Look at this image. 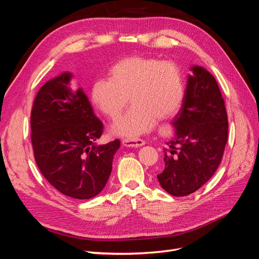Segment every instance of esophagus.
Instances as JSON below:
<instances>
[{
    "label": "esophagus",
    "instance_id": "esophagus-1",
    "mask_svg": "<svg viewBox=\"0 0 259 259\" xmlns=\"http://www.w3.org/2000/svg\"><path fill=\"white\" fill-rule=\"evenodd\" d=\"M122 145L124 147H128V148H138V147L144 146L145 142L143 139H139V138L127 137V138H124L122 140Z\"/></svg>",
    "mask_w": 259,
    "mask_h": 259
}]
</instances>
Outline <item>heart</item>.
Segmentation results:
<instances>
[{"label":"heart","instance_id":"1","mask_svg":"<svg viewBox=\"0 0 259 259\" xmlns=\"http://www.w3.org/2000/svg\"><path fill=\"white\" fill-rule=\"evenodd\" d=\"M108 74L109 79L93 83L91 99L101 113L116 120L127 107L130 97L132 108L112 127L117 135L144 134L153 127L155 119H167L183 101V74L173 62L131 57L111 66Z\"/></svg>","mask_w":259,"mask_h":259}]
</instances>
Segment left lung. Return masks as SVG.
<instances>
[{
  "mask_svg": "<svg viewBox=\"0 0 259 259\" xmlns=\"http://www.w3.org/2000/svg\"><path fill=\"white\" fill-rule=\"evenodd\" d=\"M188 75L183 105L171 125L174 136L164 149L161 187L174 197L197 191L214 175L228 140V117L213 74L194 65Z\"/></svg>",
  "mask_w": 259,
  "mask_h": 259,
  "instance_id": "8db88e82",
  "label": "left lung"
}]
</instances>
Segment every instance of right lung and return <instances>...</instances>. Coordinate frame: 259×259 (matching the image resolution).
<instances>
[{
    "mask_svg": "<svg viewBox=\"0 0 259 259\" xmlns=\"http://www.w3.org/2000/svg\"><path fill=\"white\" fill-rule=\"evenodd\" d=\"M72 76L62 72L38 91L31 111V142L45 179L62 194L86 200L105 188L120 140L97 144L103 122L83 89L72 91Z\"/></svg>",
    "mask_w": 259,
    "mask_h": 259,
    "instance_id": "1",
    "label": "right lung"
}]
</instances>
